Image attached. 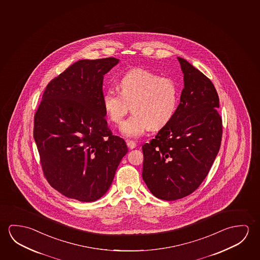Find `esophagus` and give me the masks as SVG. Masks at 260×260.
<instances>
[{"label":"esophagus","mask_w":260,"mask_h":260,"mask_svg":"<svg viewBox=\"0 0 260 260\" xmlns=\"http://www.w3.org/2000/svg\"><path fill=\"white\" fill-rule=\"evenodd\" d=\"M126 144H127L128 148L131 149V150L136 147V143L134 141L127 140L126 141Z\"/></svg>","instance_id":"obj_1"}]
</instances>
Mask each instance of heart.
<instances>
[{
	"label": "heart",
	"instance_id": "b5f03b06",
	"mask_svg": "<svg viewBox=\"0 0 260 260\" xmlns=\"http://www.w3.org/2000/svg\"><path fill=\"white\" fill-rule=\"evenodd\" d=\"M120 91L109 89L103 98L105 111L110 121L119 124L127 112L120 131L136 138L151 128L158 130L169 124L180 103L178 84L170 77H160L143 69L130 70L118 82Z\"/></svg>",
	"mask_w": 260,
	"mask_h": 260
}]
</instances>
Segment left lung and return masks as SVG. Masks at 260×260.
Instances as JSON below:
<instances>
[{
  "mask_svg": "<svg viewBox=\"0 0 260 260\" xmlns=\"http://www.w3.org/2000/svg\"><path fill=\"white\" fill-rule=\"evenodd\" d=\"M184 88L169 124L143 145V179L161 200L183 198L201 185L221 143L222 121L214 85L186 59L178 57Z\"/></svg>",
  "mask_w": 260,
  "mask_h": 260,
  "instance_id": "obj_1",
  "label": "left lung"
}]
</instances>
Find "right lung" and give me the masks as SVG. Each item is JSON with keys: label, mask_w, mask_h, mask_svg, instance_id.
I'll return each instance as SVG.
<instances>
[{"label": "right lung", "mask_w": 260, "mask_h": 260, "mask_svg": "<svg viewBox=\"0 0 260 260\" xmlns=\"http://www.w3.org/2000/svg\"><path fill=\"white\" fill-rule=\"evenodd\" d=\"M118 62H75L48 84L34 116L33 136L44 175L68 198H101L127 153L124 139L112 135L103 105L104 76Z\"/></svg>", "instance_id": "1"}]
</instances>
